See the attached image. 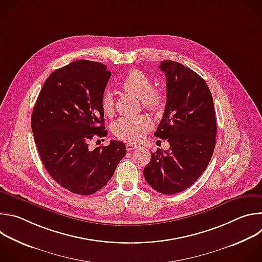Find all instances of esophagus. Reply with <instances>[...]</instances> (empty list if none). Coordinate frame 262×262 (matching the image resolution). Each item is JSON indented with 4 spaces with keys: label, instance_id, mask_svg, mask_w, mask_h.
Listing matches in <instances>:
<instances>
[{
    "label": "esophagus",
    "instance_id": "1",
    "mask_svg": "<svg viewBox=\"0 0 262 262\" xmlns=\"http://www.w3.org/2000/svg\"><path fill=\"white\" fill-rule=\"evenodd\" d=\"M137 148H139V146L136 145V144H133V143L126 144V150L127 151H133V150H135V149H137Z\"/></svg>",
    "mask_w": 262,
    "mask_h": 262
}]
</instances>
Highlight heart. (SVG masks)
<instances>
[{"mask_svg": "<svg viewBox=\"0 0 262 262\" xmlns=\"http://www.w3.org/2000/svg\"><path fill=\"white\" fill-rule=\"evenodd\" d=\"M122 89L140 98L142 104L152 112H159L163 108L165 96L161 90L152 89V82L147 74L139 69L130 70L121 84ZM101 108L107 116L114 112V97L111 92L106 91L101 96ZM151 119L140 115L136 117H121L113 124L114 135L127 142L141 141L147 132L152 128Z\"/></svg>", "mask_w": 262, "mask_h": 262, "instance_id": "heart-1", "label": "heart"}]
</instances>
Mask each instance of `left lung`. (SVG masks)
Listing matches in <instances>:
<instances>
[{"mask_svg": "<svg viewBox=\"0 0 262 262\" xmlns=\"http://www.w3.org/2000/svg\"><path fill=\"white\" fill-rule=\"evenodd\" d=\"M167 102L155 133L167 140L169 150L158 148L144 168L147 183L156 191L173 195L191 186L205 171L215 146L213 100L206 82L178 62L163 61Z\"/></svg>", "mask_w": 262, "mask_h": 262, "instance_id": "obj_1", "label": "left lung"}]
</instances>
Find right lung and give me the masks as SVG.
Listing matches in <instances>:
<instances>
[{
	"label": "right lung",
	"mask_w": 262,
	"mask_h": 262,
	"mask_svg": "<svg viewBox=\"0 0 262 262\" xmlns=\"http://www.w3.org/2000/svg\"><path fill=\"white\" fill-rule=\"evenodd\" d=\"M111 72L88 60L73 61L47 79L34 105L32 132L41 162L52 178L78 195L99 191L126 155L125 145L111 141L89 149L94 137H106L101 96Z\"/></svg>",
	"instance_id": "obj_1"
}]
</instances>
